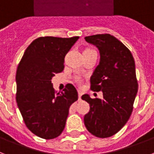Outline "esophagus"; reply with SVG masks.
<instances>
[{
	"label": "esophagus",
	"instance_id": "34e87169",
	"mask_svg": "<svg viewBox=\"0 0 154 154\" xmlns=\"http://www.w3.org/2000/svg\"><path fill=\"white\" fill-rule=\"evenodd\" d=\"M82 94H83V93H82V91H78V99H79V100H81V95H82Z\"/></svg>",
	"mask_w": 154,
	"mask_h": 154
}]
</instances>
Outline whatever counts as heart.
I'll return each mask as SVG.
<instances>
[{
    "instance_id": "1",
    "label": "heart",
    "mask_w": 154,
    "mask_h": 154,
    "mask_svg": "<svg viewBox=\"0 0 154 154\" xmlns=\"http://www.w3.org/2000/svg\"><path fill=\"white\" fill-rule=\"evenodd\" d=\"M86 50H92V49L88 48V49H86ZM76 81H77V83L78 84V85H81V84H82V82H83V80L81 79V77H77V78H76Z\"/></svg>"
}]
</instances>
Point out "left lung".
<instances>
[{
    "instance_id": "obj_1",
    "label": "left lung",
    "mask_w": 154,
    "mask_h": 154,
    "mask_svg": "<svg viewBox=\"0 0 154 154\" xmlns=\"http://www.w3.org/2000/svg\"><path fill=\"white\" fill-rule=\"evenodd\" d=\"M99 50L100 61L91 75L92 91H102L103 99H81L90 105L84 121L88 131L99 138H108L118 132L128 121L138 91L135 60L123 43L110 34L85 37Z\"/></svg>"
}]
</instances>
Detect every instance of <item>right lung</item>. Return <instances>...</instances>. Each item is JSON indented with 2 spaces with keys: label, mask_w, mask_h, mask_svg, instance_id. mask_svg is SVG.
<instances>
[{
  "label": "right lung",
  "mask_w": 154,
  "mask_h": 154,
  "mask_svg": "<svg viewBox=\"0 0 154 154\" xmlns=\"http://www.w3.org/2000/svg\"><path fill=\"white\" fill-rule=\"evenodd\" d=\"M79 37H41L26 49L16 71V103L31 132L45 139L59 136L65 128L69 109L78 99L71 84L61 93L51 79L64 69V58Z\"/></svg>",
  "instance_id": "add662e5"
}]
</instances>
